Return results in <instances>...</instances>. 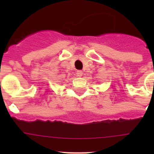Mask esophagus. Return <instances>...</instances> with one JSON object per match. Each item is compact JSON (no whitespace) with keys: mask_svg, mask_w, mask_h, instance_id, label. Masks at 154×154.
Instances as JSON below:
<instances>
[{"mask_svg":"<svg viewBox=\"0 0 154 154\" xmlns=\"http://www.w3.org/2000/svg\"><path fill=\"white\" fill-rule=\"evenodd\" d=\"M75 74H76V75L78 76V77H81V76H82L83 72H82L81 70H79V71H76Z\"/></svg>","mask_w":154,"mask_h":154,"instance_id":"esophagus-1","label":"esophagus"}]
</instances>
